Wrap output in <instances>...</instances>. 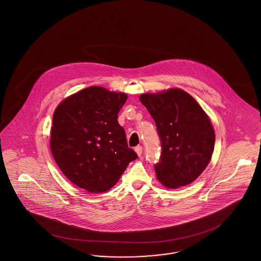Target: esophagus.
<instances>
[{
    "mask_svg": "<svg viewBox=\"0 0 261 261\" xmlns=\"http://www.w3.org/2000/svg\"><path fill=\"white\" fill-rule=\"evenodd\" d=\"M135 152L137 153V155L139 156V157H141L142 154V147L141 145H138L137 147H135Z\"/></svg>",
    "mask_w": 261,
    "mask_h": 261,
    "instance_id": "obj_1",
    "label": "esophagus"
}]
</instances>
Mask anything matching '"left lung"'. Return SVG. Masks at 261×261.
<instances>
[{"label":"left lung","mask_w":261,"mask_h":261,"mask_svg":"<svg viewBox=\"0 0 261 261\" xmlns=\"http://www.w3.org/2000/svg\"><path fill=\"white\" fill-rule=\"evenodd\" d=\"M141 102L155 120L162 142L156 177L167 189L194 182L210 164L215 133L210 117L191 95L179 88L142 94Z\"/></svg>","instance_id":"1"}]
</instances>
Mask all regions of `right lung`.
Masks as SVG:
<instances>
[{
  "instance_id": "right-lung-1",
  "label": "right lung",
  "mask_w": 261,
  "mask_h": 261,
  "mask_svg": "<svg viewBox=\"0 0 261 261\" xmlns=\"http://www.w3.org/2000/svg\"><path fill=\"white\" fill-rule=\"evenodd\" d=\"M127 97L125 93L91 86L66 97L55 110L49 138L53 157L66 178L88 192L110 190L138 157L118 121Z\"/></svg>"
}]
</instances>
